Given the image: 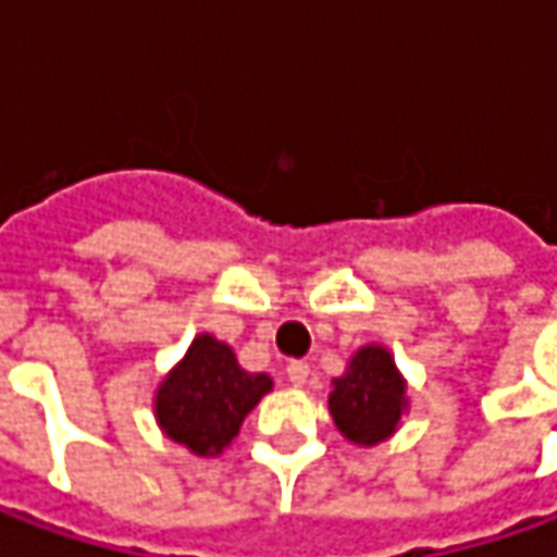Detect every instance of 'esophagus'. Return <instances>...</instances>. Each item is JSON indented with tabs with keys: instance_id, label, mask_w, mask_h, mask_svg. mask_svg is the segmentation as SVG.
Here are the masks:
<instances>
[{
	"instance_id": "esophagus-1",
	"label": "esophagus",
	"mask_w": 557,
	"mask_h": 557,
	"mask_svg": "<svg viewBox=\"0 0 557 557\" xmlns=\"http://www.w3.org/2000/svg\"><path fill=\"white\" fill-rule=\"evenodd\" d=\"M307 377H310V366H307V362H300V359L288 362V381L294 387H304Z\"/></svg>"
}]
</instances>
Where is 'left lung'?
Masks as SVG:
<instances>
[{
	"label": "left lung",
	"mask_w": 557,
	"mask_h": 557,
	"mask_svg": "<svg viewBox=\"0 0 557 557\" xmlns=\"http://www.w3.org/2000/svg\"><path fill=\"white\" fill-rule=\"evenodd\" d=\"M329 412L341 437L377 446L396 434L409 412V384L384 344L359 347L344 374L332 377Z\"/></svg>",
	"instance_id": "obj_1"
}]
</instances>
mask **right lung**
I'll return each mask as SVG.
<instances>
[{"label":"right lung","instance_id":"right-lung-1","mask_svg":"<svg viewBox=\"0 0 557 557\" xmlns=\"http://www.w3.org/2000/svg\"><path fill=\"white\" fill-rule=\"evenodd\" d=\"M269 391L272 377L267 372L242 369L225 341L201 332L161 377L154 391V418L173 443L201 459H213L232 446L247 412Z\"/></svg>","mask_w":557,"mask_h":557}]
</instances>
